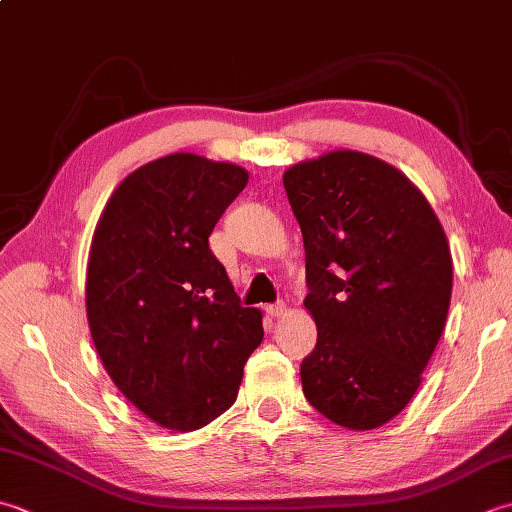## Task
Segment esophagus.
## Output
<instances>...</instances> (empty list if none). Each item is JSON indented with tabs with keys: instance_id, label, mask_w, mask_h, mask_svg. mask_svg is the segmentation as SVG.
<instances>
[{
	"instance_id": "1",
	"label": "esophagus",
	"mask_w": 512,
	"mask_h": 512,
	"mask_svg": "<svg viewBox=\"0 0 512 512\" xmlns=\"http://www.w3.org/2000/svg\"><path fill=\"white\" fill-rule=\"evenodd\" d=\"M266 310H268V315H270V317H282V315L286 313V304H284V302L270 304Z\"/></svg>"
}]
</instances>
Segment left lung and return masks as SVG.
<instances>
[{"label": "left lung", "instance_id": "obj_1", "mask_svg": "<svg viewBox=\"0 0 512 512\" xmlns=\"http://www.w3.org/2000/svg\"><path fill=\"white\" fill-rule=\"evenodd\" d=\"M302 228L304 306L317 346L304 362L310 406L348 430L384 426L422 384L446 324L453 257L422 190L359 150H330L284 173Z\"/></svg>", "mask_w": 512, "mask_h": 512}]
</instances>
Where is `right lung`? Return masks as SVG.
I'll use <instances>...</instances> for the list:
<instances>
[{
  "label": "right lung",
  "mask_w": 512,
  "mask_h": 512,
  "mask_svg": "<svg viewBox=\"0 0 512 512\" xmlns=\"http://www.w3.org/2000/svg\"><path fill=\"white\" fill-rule=\"evenodd\" d=\"M246 168L195 153L126 175L90 242L86 317L104 370L150 422L190 433L235 404L262 310L239 304L208 237Z\"/></svg>",
  "instance_id": "1"
}]
</instances>
